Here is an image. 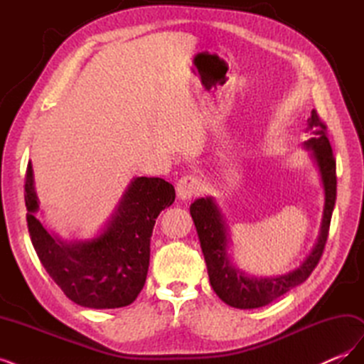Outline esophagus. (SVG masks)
I'll list each match as a JSON object with an SVG mask.
<instances>
[{"label": "esophagus", "instance_id": "34e87169", "mask_svg": "<svg viewBox=\"0 0 364 364\" xmlns=\"http://www.w3.org/2000/svg\"><path fill=\"white\" fill-rule=\"evenodd\" d=\"M202 190H203L202 178L194 174H186L178 181V183H176V193H178V197L182 200L193 199V197L199 196Z\"/></svg>", "mask_w": 364, "mask_h": 364}]
</instances>
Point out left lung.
<instances>
[{
  "label": "left lung",
  "instance_id": "obj_1",
  "mask_svg": "<svg viewBox=\"0 0 364 364\" xmlns=\"http://www.w3.org/2000/svg\"><path fill=\"white\" fill-rule=\"evenodd\" d=\"M308 124H310L313 138L308 139L305 146L313 150V156L318 165V170H321L325 188V209L321 237H318L313 252L299 267L277 278L257 279L246 277L245 273H241L238 269L229 264L226 255V226L214 200L211 197L197 199L190 206V213L194 220L197 234H199L202 252L206 261L209 282H211L220 299L230 306L247 310V308H259L270 304L272 301L278 299L279 296L294 289L296 285L306 281L311 272L316 269L318 261H321L329 234L333 209L336 205V159L326 134L328 127L314 109L311 111V118H308Z\"/></svg>",
  "mask_w": 364,
  "mask_h": 364
}]
</instances>
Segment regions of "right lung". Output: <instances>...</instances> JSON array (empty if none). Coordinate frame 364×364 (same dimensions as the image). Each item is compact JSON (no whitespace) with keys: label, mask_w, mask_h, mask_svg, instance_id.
I'll use <instances>...</instances> for the list:
<instances>
[{"label":"right lung","mask_w":364,"mask_h":364,"mask_svg":"<svg viewBox=\"0 0 364 364\" xmlns=\"http://www.w3.org/2000/svg\"><path fill=\"white\" fill-rule=\"evenodd\" d=\"M24 190L33 247L68 299L97 310L134 302L146 284L153 226L159 213L174 202L173 185L161 178H136L103 232L71 245L53 237L35 217L39 203L31 164Z\"/></svg>","instance_id":"1"}]
</instances>
